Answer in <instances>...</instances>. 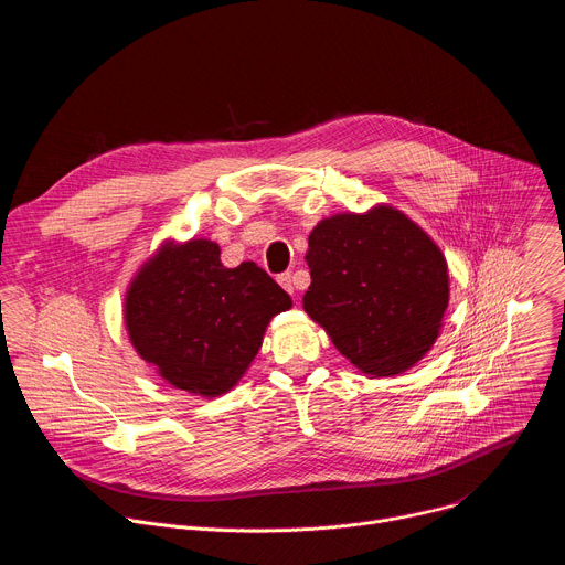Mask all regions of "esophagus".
Masks as SVG:
<instances>
[{"instance_id": "esophagus-1", "label": "esophagus", "mask_w": 565, "mask_h": 565, "mask_svg": "<svg viewBox=\"0 0 565 565\" xmlns=\"http://www.w3.org/2000/svg\"><path fill=\"white\" fill-rule=\"evenodd\" d=\"M277 281H279V286L286 290V292H295V286H292V275L290 273H281L279 277H277Z\"/></svg>"}]
</instances>
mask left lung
Returning a JSON list of instances; mask_svg holds the SVG:
<instances>
[{"label": "left lung", "instance_id": "obj_1", "mask_svg": "<svg viewBox=\"0 0 565 565\" xmlns=\"http://www.w3.org/2000/svg\"><path fill=\"white\" fill-rule=\"evenodd\" d=\"M306 264L303 310L366 377L405 373L431 351L449 306L447 259L405 212L377 203L321 218Z\"/></svg>", "mask_w": 565, "mask_h": 565}]
</instances>
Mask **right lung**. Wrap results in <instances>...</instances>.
<instances>
[{"instance_id": "add662e5", "label": "right lung", "mask_w": 565, "mask_h": 565, "mask_svg": "<svg viewBox=\"0 0 565 565\" xmlns=\"http://www.w3.org/2000/svg\"><path fill=\"white\" fill-rule=\"evenodd\" d=\"M290 295L255 262L221 264L210 238H168L134 275L125 327L136 353L174 388L227 393L253 364Z\"/></svg>"}]
</instances>
